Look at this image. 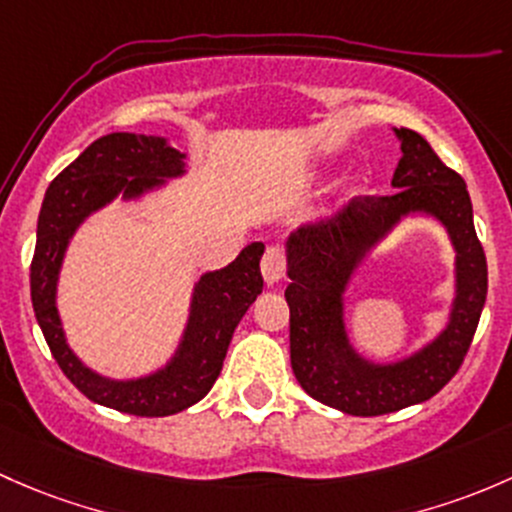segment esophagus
<instances>
[{
    "instance_id": "esophagus-1",
    "label": "esophagus",
    "mask_w": 512,
    "mask_h": 512,
    "mask_svg": "<svg viewBox=\"0 0 512 512\" xmlns=\"http://www.w3.org/2000/svg\"><path fill=\"white\" fill-rule=\"evenodd\" d=\"M261 273L268 286H276L286 278V258H283V251L278 246H268L266 249V254L261 258Z\"/></svg>"
}]
</instances>
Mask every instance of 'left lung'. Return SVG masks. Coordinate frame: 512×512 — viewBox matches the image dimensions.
<instances>
[{"label": "left lung", "instance_id": "8db88e82", "mask_svg": "<svg viewBox=\"0 0 512 512\" xmlns=\"http://www.w3.org/2000/svg\"><path fill=\"white\" fill-rule=\"evenodd\" d=\"M402 160L389 197H360L335 217L293 231L286 241L291 308V365L300 387L352 416L399 412L434 397L458 372L481 320L488 266L473 226L466 182L414 130L394 128ZM434 216L447 229L457 261V293L442 333L412 356L374 363L351 345L344 293L364 258L402 218Z\"/></svg>", "mask_w": 512, "mask_h": 512}]
</instances>
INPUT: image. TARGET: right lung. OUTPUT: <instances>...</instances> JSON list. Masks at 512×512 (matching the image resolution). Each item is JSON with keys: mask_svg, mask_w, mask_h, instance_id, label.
<instances>
[{"mask_svg": "<svg viewBox=\"0 0 512 512\" xmlns=\"http://www.w3.org/2000/svg\"><path fill=\"white\" fill-rule=\"evenodd\" d=\"M187 175V155L167 138L110 133L86 147L46 189L31 261V303L59 367L91 402L135 416H170L207 397L217 382L231 335L263 291L258 261L266 246H246L229 266L207 271L194 283L189 318L177 350L142 377H105L78 360L68 345L56 305L59 276L78 226L113 199L138 202L167 179Z\"/></svg>", "mask_w": 512, "mask_h": 512, "instance_id": "1", "label": "right lung"}]
</instances>
